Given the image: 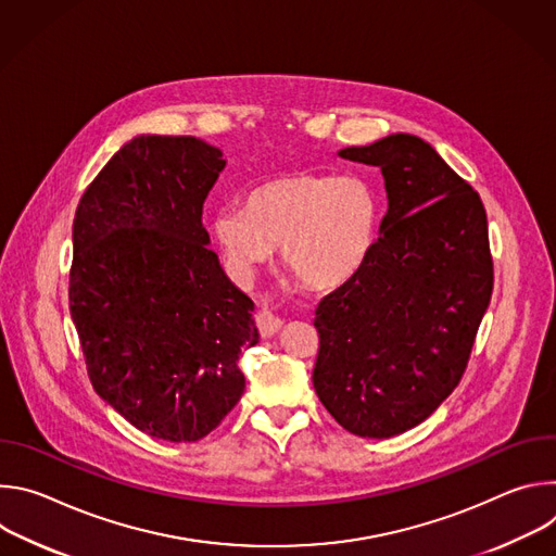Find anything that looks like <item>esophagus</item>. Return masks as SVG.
Returning a JSON list of instances; mask_svg holds the SVG:
<instances>
[{"label": "esophagus", "instance_id": "esophagus-1", "mask_svg": "<svg viewBox=\"0 0 556 556\" xmlns=\"http://www.w3.org/2000/svg\"><path fill=\"white\" fill-rule=\"evenodd\" d=\"M255 321H257V330L262 337H273L277 334L281 328H283V321L279 319V316H275L270 309H260L255 314Z\"/></svg>", "mask_w": 556, "mask_h": 556}]
</instances>
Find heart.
I'll return each mask as SVG.
<instances>
[{"instance_id":"b5f03b06","label":"heart","mask_w":556,"mask_h":556,"mask_svg":"<svg viewBox=\"0 0 556 556\" xmlns=\"http://www.w3.org/2000/svg\"><path fill=\"white\" fill-rule=\"evenodd\" d=\"M380 215L382 200L367 176L294 172L257 185L244 208H222L213 237L242 277L279 244L281 262L303 286L334 290L369 262Z\"/></svg>"}]
</instances>
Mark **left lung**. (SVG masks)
I'll return each mask as SVG.
<instances>
[{
	"mask_svg": "<svg viewBox=\"0 0 556 556\" xmlns=\"http://www.w3.org/2000/svg\"><path fill=\"white\" fill-rule=\"evenodd\" d=\"M341 157L378 167L387 213L369 262L316 307V395L361 438L425 422L457 387L493 292L484 204L418 136Z\"/></svg>",
	"mask_w": 556,
	"mask_h": 556,
	"instance_id": "1",
	"label": "left lung"
}]
</instances>
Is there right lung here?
<instances>
[{"label":"right lung","mask_w":556,"mask_h":556,"mask_svg":"<svg viewBox=\"0 0 556 556\" xmlns=\"http://www.w3.org/2000/svg\"><path fill=\"white\" fill-rule=\"evenodd\" d=\"M226 161L195 136H136L72 226L70 314L94 391L142 433L208 435L242 399L255 303L208 249L202 206Z\"/></svg>","instance_id":"1"}]
</instances>
